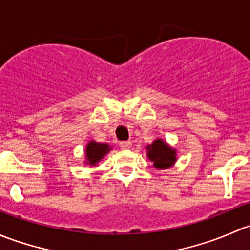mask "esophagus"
<instances>
[{"label": "esophagus", "mask_w": 250, "mask_h": 250, "mask_svg": "<svg viewBox=\"0 0 250 250\" xmlns=\"http://www.w3.org/2000/svg\"><path fill=\"white\" fill-rule=\"evenodd\" d=\"M131 146H132V143H131L130 141L120 142V148H122L123 150H128V149H131Z\"/></svg>", "instance_id": "1"}]
</instances>
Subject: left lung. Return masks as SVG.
I'll list each match as a JSON object with an SVG mask.
<instances>
[{
	"instance_id": "left-lung-1",
	"label": "left lung",
	"mask_w": 250,
	"mask_h": 250,
	"mask_svg": "<svg viewBox=\"0 0 250 250\" xmlns=\"http://www.w3.org/2000/svg\"><path fill=\"white\" fill-rule=\"evenodd\" d=\"M146 156L153 163L154 168L166 169L177 161V150L172 148L163 138H156L153 143L146 146Z\"/></svg>"
}]
</instances>
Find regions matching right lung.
I'll list each match as a JSON object with an SVG mask.
<instances>
[{
  "label": "right lung",
  "mask_w": 250,
  "mask_h": 250,
  "mask_svg": "<svg viewBox=\"0 0 250 250\" xmlns=\"http://www.w3.org/2000/svg\"><path fill=\"white\" fill-rule=\"evenodd\" d=\"M112 150L110 146L108 143L96 142L91 140L85 146V160L84 164L89 166H96L109 151Z\"/></svg>",
  "instance_id": "right-lung-1"
}]
</instances>
